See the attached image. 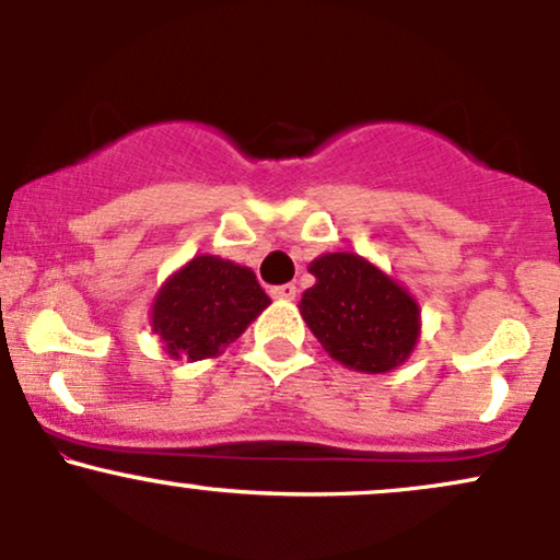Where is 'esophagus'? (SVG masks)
Wrapping results in <instances>:
<instances>
[{"instance_id": "1", "label": "esophagus", "mask_w": 560, "mask_h": 560, "mask_svg": "<svg viewBox=\"0 0 560 560\" xmlns=\"http://www.w3.org/2000/svg\"><path fill=\"white\" fill-rule=\"evenodd\" d=\"M268 292H271L273 300H294V294H298V287H294V284H279V287L268 289Z\"/></svg>"}]
</instances>
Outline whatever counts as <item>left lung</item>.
Instances as JSON below:
<instances>
[{"mask_svg":"<svg viewBox=\"0 0 560 560\" xmlns=\"http://www.w3.org/2000/svg\"><path fill=\"white\" fill-rule=\"evenodd\" d=\"M316 284L302 294L300 313L334 361L365 374H384L413 350L419 305L369 260L331 253L311 262Z\"/></svg>","mask_w":560,"mask_h":560,"instance_id":"1","label":"left lung"}]
</instances>
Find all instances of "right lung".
<instances>
[{
    "label": "right lung",
    "instance_id": "1",
    "mask_svg": "<svg viewBox=\"0 0 560 560\" xmlns=\"http://www.w3.org/2000/svg\"><path fill=\"white\" fill-rule=\"evenodd\" d=\"M249 268L199 255L160 289L152 326L173 358H213L247 329L268 305Z\"/></svg>",
    "mask_w": 560,
    "mask_h": 560
}]
</instances>
